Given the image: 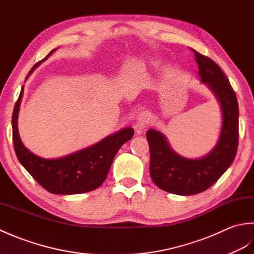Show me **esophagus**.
I'll list each match as a JSON object with an SVG mask.
<instances>
[{"instance_id": "1", "label": "esophagus", "mask_w": 254, "mask_h": 254, "mask_svg": "<svg viewBox=\"0 0 254 254\" xmlns=\"http://www.w3.org/2000/svg\"><path fill=\"white\" fill-rule=\"evenodd\" d=\"M150 123V113L148 111H141L138 114L137 117V123L134 127H136V131L138 133H141L144 128L148 126Z\"/></svg>"}]
</instances>
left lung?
<instances>
[{
    "mask_svg": "<svg viewBox=\"0 0 254 254\" xmlns=\"http://www.w3.org/2000/svg\"><path fill=\"white\" fill-rule=\"evenodd\" d=\"M194 51L201 82L218 98L222 127L216 148L205 158L190 160L175 153L161 132L149 129L150 175L158 188L177 195H194L214 185L234 162L239 143V107L236 93L220 66Z\"/></svg>",
    "mask_w": 254,
    "mask_h": 254,
    "instance_id": "8db88e82",
    "label": "left lung"
}]
</instances>
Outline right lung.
I'll use <instances>...</instances> for the list:
<instances>
[{
	"label": "right lung",
	"mask_w": 254,
	"mask_h": 254,
	"mask_svg": "<svg viewBox=\"0 0 254 254\" xmlns=\"http://www.w3.org/2000/svg\"><path fill=\"white\" fill-rule=\"evenodd\" d=\"M54 51L51 50L48 56ZM37 64H36L34 68ZM22 95L23 89L13 111V143L18 161L27 170V172L46 190L53 194H81L90 192L102 185L117 151L133 136V129H123L94 146L70 154L68 157L46 160L35 156L20 141L17 129V115Z\"/></svg>",
	"instance_id": "add662e5"
}]
</instances>
